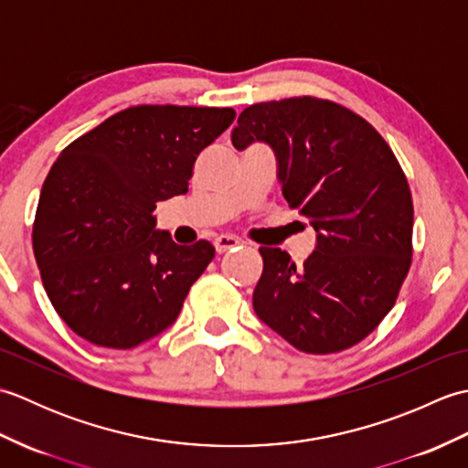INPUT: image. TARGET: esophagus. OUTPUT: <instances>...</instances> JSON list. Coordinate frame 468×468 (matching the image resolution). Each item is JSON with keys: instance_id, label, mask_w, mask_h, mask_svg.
<instances>
[{"instance_id": "esophagus-1", "label": "esophagus", "mask_w": 468, "mask_h": 468, "mask_svg": "<svg viewBox=\"0 0 468 468\" xmlns=\"http://www.w3.org/2000/svg\"><path fill=\"white\" fill-rule=\"evenodd\" d=\"M213 243H215L217 253H225L229 250H233V247L241 245L243 241L239 239V237H233V235H218V237H215Z\"/></svg>"}]
</instances>
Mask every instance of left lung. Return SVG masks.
Instances as JSON below:
<instances>
[{"label":"left lung","mask_w":468,"mask_h":468,"mask_svg":"<svg viewBox=\"0 0 468 468\" xmlns=\"http://www.w3.org/2000/svg\"><path fill=\"white\" fill-rule=\"evenodd\" d=\"M231 143L273 148L285 201L317 233L303 265L260 247L255 314L305 354L362 342L392 310L412 261V195L392 148L362 116L314 96L245 108Z\"/></svg>","instance_id":"1"}]
</instances>
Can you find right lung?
Listing matches in <instances>:
<instances>
[{"mask_svg": "<svg viewBox=\"0 0 468 468\" xmlns=\"http://www.w3.org/2000/svg\"><path fill=\"white\" fill-rule=\"evenodd\" d=\"M233 118V108L131 106L59 153L32 243L49 302L74 334L131 350L175 324L215 247L176 245L153 211L188 191L197 156Z\"/></svg>", "mask_w": 468, "mask_h": 468, "instance_id": "1", "label": "right lung"}]
</instances>
